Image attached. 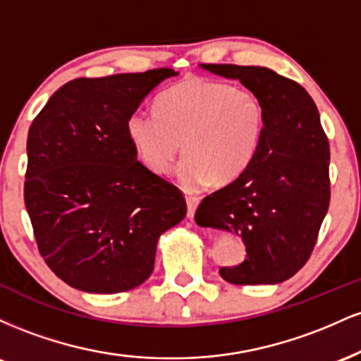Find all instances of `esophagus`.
Instances as JSON below:
<instances>
[{"label":"esophagus","instance_id":"1","mask_svg":"<svg viewBox=\"0 0 361 361\" xmlns=\"http://www.w3.org/2000/svg\"><path fill=\"white\" fill-rule=\"evenodd\" d=\"M198 204H200V198L193 197V195H186V207H188V212H186V215H188V219H193L195 210H197Z\"/></svg>","mask_w":361,"mask_h":361}]
</instances>
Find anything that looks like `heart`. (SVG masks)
<instances>
[{"label": "heart", "instance_id": "heart-1", "mask_svg": "<svg viewBox=\"0 0 361 361\" xmlns=\"http://www.w3.org/2000/svg\"><path fill=\"white\" fill-rule=\"evenodd\" d=\"M126 130L140 163L168 175L183 142L176 176L186 190L229 185L250 169L267 130V110L255 91L188 78L163 91L156 111L135 110Z\"/></svg>", "mask_w": 361, "mask_h": 361}]
</instances>
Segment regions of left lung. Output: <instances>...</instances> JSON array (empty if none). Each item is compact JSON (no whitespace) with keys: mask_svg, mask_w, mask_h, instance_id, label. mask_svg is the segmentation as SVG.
<instances>
[{"mask_svg":"<svg viewBox=\"0 0 361 361\" xmlns=\"http://www.w3.org/2000/svg\"><path fill=\"white\" fill-rule=\"evenodd\" d=\"M239 80L267 110L255 163L241 178L202 200L195 221L241 235L246 259L222 267L234 285L280 283L307 263L329 209V142L316 103L299 82L261 66L202 64Z\"/></svg>","mask_w":361,"mask_h":361,"instance_id":"left-lung-1","label":"left lung"}]
</instances>
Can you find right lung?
Segmentation results:
<instances>
[{"label":"right lung","instance_id":"add662e5","mask_svg":"<svg viewBox=\"0 0 361 361\" xmlns=\"http://www.w3.org/2000/svg\"><path fill=\"white\" fill-rule=\"evenodd\" d=\"M173 69L78 78L49 98L27 139L25 207L40 255L91 293L139 287L159 235L183 221L175 185L137 161L126 123Z\"/></svg>","mask_w":361,"mask_h":361}]
</instances>
